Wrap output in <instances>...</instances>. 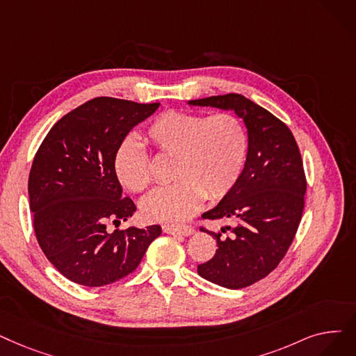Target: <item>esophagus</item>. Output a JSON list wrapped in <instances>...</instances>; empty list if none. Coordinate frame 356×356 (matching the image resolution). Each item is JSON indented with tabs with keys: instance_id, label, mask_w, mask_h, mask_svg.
Returning a JSON list of instances; mask_svg holds the SVG:
<instances>
[{
	"instance_id": "obj_1",
	"label": "esophagus",
	"mask_w": 356,
	"mask_h": 356,
	"mask_svg": "<svg viewBox=\"0 0 356 356\" xmlns=\"http://www.w3.org/2000/svg\"><path fill=\"white\" fill-rule=\"evenodd\" d=\"M163 231L165 234L172 236H192L195 233V228L191 225H183V227H175V225H163Z\"/></svg>"
}]
</instances>
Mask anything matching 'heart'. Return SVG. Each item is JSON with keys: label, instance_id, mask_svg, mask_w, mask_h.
Here are the masks:
<instances>
[{"label": "heart", "instance_id": "heart-1", "mask_svg": "<svg viewBox=\"0 0 356 356\" xmlns=\"http://www.w3.org/2000/svg\"><path fill=\"white\" fill-rule=\"evenodd\" d=\"M145 141L159 156L173 159L176 180L147 196L141 213L152 222L191 218L207 196L224 197L238 181L249 152V134L233 113L204 115L167 111L152 120ZM115 173L123 188L140 193L152 181L149 161L141 145L123 141L115 156Z\"/></svg>", "mask_w": 356, "mask_h": 356}]
</instances>
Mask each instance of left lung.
<instances>
[{
  "label": "left lung",
  "instance_id": "left-lung-1",
  "mask_svg": "<svg viewBox=\"0 0 356 356\" xmlns=\"http://www.w3.org/2000/svg\"><path fill=\"white\" fill-rule=\"evenodd\" d=\"M188 104L233 111L249 134V152L236 186L202 213L205 220L231 225L218 233L202 228L216 238L218 249L197 266V273L212 284L228 289L249 286L280 265L301 221L307 183L297 141L284 122L241 95Z\"/></svg>",
  "mask_w": 356,
  "mask_h": 356
}]
</instances>
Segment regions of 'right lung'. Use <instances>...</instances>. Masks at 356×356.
<instances>
[{"instance_id":"1","label":"right lung","mask_w":356,"mask_h":356,"mask_svg":"<svg viewBox=\"0 0 356 356\" xmlns=\"http://www.w3.org/2000/svg\"><path fill=\"white\" fill-rule=\"evenodd\" d=\"M96 97L59 119L44 136L29 176L38 243L67 280L84 286L113 284L134 272L160 225L109 233L136 211L123 197L115 156L125 136L159 109Z\"/></svg>"}]
</instances>
